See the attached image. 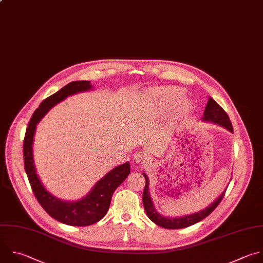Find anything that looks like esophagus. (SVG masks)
I'll list each match as a JSON object with an SVG mask.
<instances>
[{"instance_id": "esophagus-1", "label": "esophagus", "mask_w": 263, "mask_h": 263, "mask_svg": "<svg viewBox=\"0 0 263 263\" xmlns=\"http://www.w3.org/2000/svg\"><path fill=\"white\" fill-rule=\"evenodd\" d=\"M134 161L135 163H145L146 162V156L143 153L140 152H136L134 154Z\"/></svg>"}]
</instances>
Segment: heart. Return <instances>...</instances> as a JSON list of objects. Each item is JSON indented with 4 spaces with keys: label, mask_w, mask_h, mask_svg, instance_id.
<instances>
[{
    "label": "heart",
    "mask_w": 263,
    "mask_h": 263,
    "mask_svg": "<svg viewBox=\"0 0 263 263\" xmlns=\"http://www.w3.org/2000/svg\"><path fill=\"white\" fill-rule=\"evenodd\" d=\"M183 94L184 92L181 89H177V87H163V89L156 90L151 94L148 103L153 109L161 111L167 109L174 102L178 101ZM191 108L192 104L190 101L183 100L180 102L179 109L181 112L186 114L190 111Z\"/></svg>",
    "instance_id": "obj_1"
}]
</instances>
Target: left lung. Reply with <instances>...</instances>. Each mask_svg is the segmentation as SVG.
I'll use <instances>...</instances> for the list:
<instances>
[{
    "label": "left lung",
    "instance_id": "left-lung-1",
    "mask_svg": "<svg viewBox=\"0 0 263 263\" xmlns=\"http://www.w3.org/2000/svg\"><path fill=\"white\" fill-rule=\"evenodd\" d=\"M201 120L203 122H210V123H214L217 124L221 127H224L226 130H228L229 132L233 133V128L231 125V122L229 120L228 115L225 112V110L212 98L209 97V101L208 104L205 106L204 112H203V117L201 118ZM143 177L145 179V187L143 190V194H142V202H143V206H144V211L147 215V217L149 218V220H152L156 225L166 228V229H181V228H186L188 226H191L193 224H196L197 222L203 220L204 218H206L221 202V200L224 197L225 191L222 192V194L213 202L211 203L208 208L191 214V215H186L183 217H174V218H170V217H165L163 215H161L160 213L157 212V210L154 206L149 191H148V186H149V180L147 178V176L145 174V172L142 173Z\"/></svg>",
    "mask_w": 263,
    "mask_h": 263
}]
</instances>
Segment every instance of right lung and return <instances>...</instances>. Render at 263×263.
Wrapping results in <instances>:
<instances>
[{"instance_id": "obj_1", "label": "right lung", "mask_w": 263, "mask_h": 263, "mask_svg": "<svg viewBox=\"0 0 263 263\" xmlns=\"http://www.w3.org/2000/svg\"><path fill=\"white\" fill-rule=\"evenodd\" d=\"M90 90H93V85L89 80L72 81L43 100L31 118L24 140L25 169L38 202L57 221L66 225L79 227L95 224L106 215L114 192L129 176L130 163L127 161L108 171L81 199L75 201L62 200L47 191L38 177L34 163L33 142L37 124L54 105L69 96Z\"/></svg>"}]
</instances>
